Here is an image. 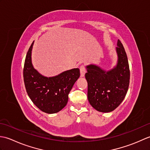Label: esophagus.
<instances>
[{"mask_svg":"<svg viewBox=\"0 0 150 150\" xmlns=\"http://www.w3.org/2000/svg\"><path fill=\"white\" fill-rule=\"evenodd\" d=\"M80 72H81V77H84L86 73V69L84 65H81L80 66Z\"/></svg>","mask_w":150,"mask_h":150,"instance_id":"34e87169","label":"esophagus"}]
</instances>
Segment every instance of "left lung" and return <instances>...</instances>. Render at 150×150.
<instances>
[{
  "mask_svg": "<svg viewBox=\"0 0 150 150\" xmlns=\"http://www.w3.org/2000/svg\"><path fill=\"white\" fill-rule=\"evenodd\" d=\"M117 64L105 71L94 64L86 66L88 98L91 106L100 112L113 111L122 103L129 84L130 72L128 57L122 44L117 41Z\"/></svg>",
  "mask_w": 150,
  "mask_h": 150,
  "instance_id": "1",
  "label": "left lung"
}]
</instances>
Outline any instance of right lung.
I'll return each mask as SVG.
<instances>
[{
	"instance_id": "right-lung-1",
	"label": "right lung",
	"mask_w": 150,
	"mask_h": 150,
	"mask_svg": "<svg viewBox=\"0 0 150 150\" xmlns=\"http://www.w3.org/2000/svg\"><path fill=\"white\" fill-rule=\"evenodd\" d=\"M33 42L28 50L24 62L25 87L28 96L39 109L47 113H55L67 104L69 91L80 77V70L74 68L55 77H44L33 68L31 62Z\"/></svg>"
}]
</instances>
